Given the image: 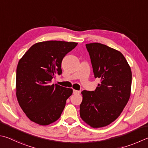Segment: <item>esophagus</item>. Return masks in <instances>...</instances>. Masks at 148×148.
Wrapping results in <instances>:
<instances>
[{"label":"esophagus","instance_id":"1","mask_svg":"<svg viewBox=\"0 0 148 148\" xmlns=\"http://www.w3.org/2000/svg\"><path fill=\"white\" fill-rule=\"evenodd\" d=\"M73 93L74 94H79L80 93V91H79V90H73Z\"/></svg>","mask_w":148,"mask_h":148}]
</instances>
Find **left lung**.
<instances>
[{
	"label": "left lung",
	"instance_id": "left-lung-1",
	"mask_svg": "<svg viewBox=\"0 0 148 148\" xmlns=\"http://www.w3.org/2000/svg\"><path fill=\"white\" fill-rule=\"evenodd\" d=\"M95 77L100 79L95 91L83 90L80 117L93 128L113 122L127 105L131 95L132 73L119 51L98 42L86 44Z\"/></svg>",
	"mask_w": 148,
	"mask_h": 148
}]
</instances>
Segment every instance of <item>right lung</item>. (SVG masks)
Instances as JSON below:
<instances>
[{
    "label": "right lung",
    "mask_w": 148,
    "mask_h": 148,
    "mask_svg": "<svg viewBox=\"0 0 148 148\" xmlns=\"http://www.w3.org/2000/svg\"><path fill=\"white\" fill-rule=\"evenodd\" d=\"M77 45L61 41L37 42L20 59L16 73V96L21 109L32 122L47 125L60 118L73 90L50 82L62 73L63 58Z\"/></svg>",
    "instance_id": "obj_1"
}]
</instances>
